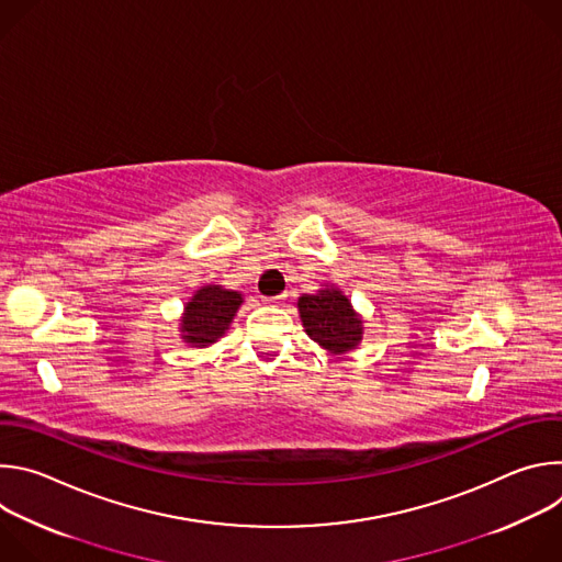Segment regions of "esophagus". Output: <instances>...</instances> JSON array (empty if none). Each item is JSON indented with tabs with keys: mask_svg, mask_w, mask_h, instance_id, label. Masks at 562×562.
Wrapping results in <instances>:
<instances>
[{
	"mask_svg": "<svg viewBox=\"0 0 562 562\" xmlns=\"http://www.w3.org/2000/svg\"><path fill=\"white\" fill-rule=\"evenodd\" d=\"M284 295H276V297H267L265 302H269V304H273V302H280Z\"/></svg>",
	"mask_w": 562,
	"mask_h": 562,
	"instance_id": "1",
	"label": "esophagus"
}]
</instances>
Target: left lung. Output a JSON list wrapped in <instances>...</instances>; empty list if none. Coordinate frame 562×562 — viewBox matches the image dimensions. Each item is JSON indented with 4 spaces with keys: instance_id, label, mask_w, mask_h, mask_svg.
Returning a JSON list of instances; mask_svg holds the SVG:
<instances>
[{
    "instance_id": "8db88e82",
    "label": "left lung",
    "mask_w": 562,
    "mask_h": 562,
    "mask_svg": "<svg viewBox=\"0 0 562 562\" xmlns=\"http://www.w3.org/2000/svg\"><path fill=\"white\" fill-rule=\"evenodd\" d=\"M302 325L311 340L334 353L353 349L362 338V319L338 289H323L297 300Z\"/></svg>"
}]
</instances>
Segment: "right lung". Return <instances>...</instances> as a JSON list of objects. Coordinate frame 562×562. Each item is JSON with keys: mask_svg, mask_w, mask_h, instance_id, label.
<instances>
[{"mask_svg": "<svg viewBox=\"0 0 562 562\" xmlns=\"http://www.w3.org/2000/svg\"><path fill=\"white\" fill-rule=\"evenodd\" d=\"M239 304H243V293L222 289L217 284L202 286L187 304L182 317V338L195 347L213 345L228 329Z\"/></svg>", "mask_w": 562, "mask_h": 562, "instance_id": "1", "label": "right lung"}]
</instances>
